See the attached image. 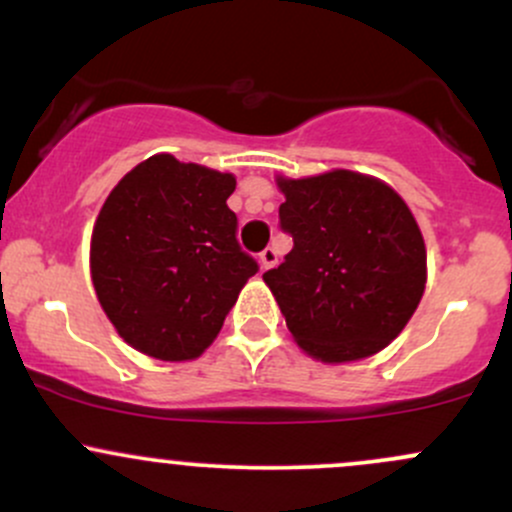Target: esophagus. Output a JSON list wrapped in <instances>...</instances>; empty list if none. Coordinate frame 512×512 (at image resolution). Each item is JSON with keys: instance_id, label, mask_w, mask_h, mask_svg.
Masks as SVG:
<instances>
[{"instance_id": "1", "label": "esophagus", "mask_w": 512, "mask_h": 512, "mask_svg": "<svg viewBox=\"0 0 512 512\" xmlns=\"http://www.w3.org/2000/svg\"><path fill=\"white\" fill-rule=\"evenodd\" d=\"M274 265H277V250H274V247H265V250L260 252V267L269 269Z\"/></svg>"}]
</instances>
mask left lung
Wrapping results in <instances>:
<instances>
[{"mask_svg": "<svg viewBox=\"0 0 512 512\" xmlns=\"http://www.w3.org/2000/svg\"><path fill=\"white\" fill-rule=\"evenodd\" d=\"M279 226L294 247L262 274L286 328L320 362H355L406 328L425 291V243L389 184L333 170L277 179Z\"/></svg>", "mask_w": 512, "mask_h": 512, "instance_id": "8db88e82", "label": "left lung"}]
</instances>
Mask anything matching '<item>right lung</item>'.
<instances>
[{
	"instance_id": "add662e5",
	"label": "right lung",
	"mask_w": 512,
	"mask_h": 512,
	"mask_svg": "<svg viewBox=\"0 0 512 512\" xmlns=\"http://www.w3.org/2000/svg\"><path fill=\"white\" fill-rule=\"evenodd\" d=\"M233 192V174L153 155L101 206L92 282L114 328L143 355L199 357L260 269L235 238L238 216L226 204Z\"/></svg>"
}]
</instances>
